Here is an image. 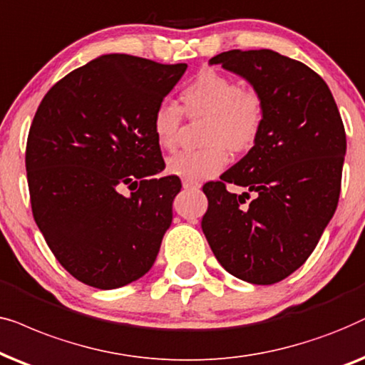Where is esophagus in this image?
<instances>
[{
	"label": "esophagus",
	"instance_id": "obj_1",
	"mask_svg": "<svg viewBox=\"0 0 365 365\" xmlns=\"http://www.w3.org/2000/svg\"><path fill=\"white\" fill-rule=\"evenodd\" d=\"M182 187L187 188V190H198V188H200V183L193 182V180L183 178V180H182Z\"/></svg>",
	"mask_w": 365,
	"mask_h": 365
}]
</instances>
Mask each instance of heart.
Here are the masks:
<instances>
[{
	"instance_id": "b5f03b06",
	"label": "heart",
	"mask_w": 365,
	"mask_h": 365,
	"mask_svg": "<svg viewBox=\"0 0 365 365\" xmlns=\"http://www.w3.org/2000/svg\"><path fill=\"white\" fill-rule=\"evenodd\" d=\"M182 110L192 120H207L205 148L183 152L168 158L167 172L193 182L220 172L232 153H245L254 147L264 125L265 105L254 86H239L232 76L205 68L180 93ZM182 110L163 101L153 111L152 132L158 147L173 152L182 128Z\"/></svg>"
}]
</instances>
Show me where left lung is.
Returning a JSON list of instances; mask_svg holds the SVG:
<instances>
[{
  "label": "left lung",
  "instance_id": "obj_1",
  "mask_svg": "<svg viewBox=\"0 0 365 365\" xmlns=\"http://www.w3.org/2000/svg\"><path fill=\"white\" fill-rule=\"evenodd\" d=\"M208 63L259 90L265 115L250 152L203 187L202 230L228 274L275 284L304 265L337 208L346 130L327 83L304 63L272 50L223 51ZM227 182L247 192H228Z\"/></svg>",
  "mask_w": 365,
  "mask_h": 365
}]
</instances>
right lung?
I'll return each instance as SVG.
<instances>
[{"label":"right lung","instance_id":"add662e5","mask_svg":"<svg viewBox=\"0 0 365 365\" xmlns=\"http://www.w3.org/2000/svg\"><path fill=\"white\" fill-rule=\"evenodd\" d=\"M185 70L103 55L61 78L38 106L26 143L33 217L56 260L86 285L123 287L157 259L182 183L153 177L165 163L152 118Z\"/></svg>","mask_w":365,"mask_h":365}]
</instances>
